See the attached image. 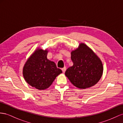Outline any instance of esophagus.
<instances>
[{
  "mask_svg": "<svg viewBox=\"0 0 123 123\" xmlns=\"http://www.w3.org/2000/svg\"><path fill=\"white\" fill-rule=\"evenodd\" d=\"M62 72H63V73H64V72H65V71H66V67H64V68H62Z\"/></svg>",
  "mask_w": 123,
  "mask_h": 123,
  "instance_id": "1",
  "label": "esophagus"
}]
</instances>
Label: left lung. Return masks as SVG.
I'll return each mask as SVG.
<instances>
[{
  "mask_svg": "<svg viewBox=\"0 0 123 123\" xmlns=\"http://www.w3.org/2000/svg\"><path fill=\"white\" fill-rule=\"evenodd\" d=\"M71 55L73 65L65 73L71 83L78 88L86 89L98 82L103 74V64L92 49L80 43Z\"/></svg>",
  "mask_w": 123,
  "mask_h": 123,
  "instance_id": "8db88e82",
  "label": "left lung"
}]
</instances>
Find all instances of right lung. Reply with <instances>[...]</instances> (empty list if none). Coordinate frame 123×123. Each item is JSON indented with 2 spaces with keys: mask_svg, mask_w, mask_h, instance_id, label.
<instances>
[{
  "mask_svg": "<svg viewBox=\"0 0 123 123\" xmlns=\"http://www.w3.org/2000/svg\"><path fill=\"white\" fill-rule=\"evenodd\" d=\"M48 50L39 48L27 60L23 68V75L30 85L39 90L49 87L56 76L62 73L55 63L47 59Z\"/></svg>",
  "mask_w": 123,
  "mask_h": 123,
  "instance_id": "right-lung-1",
  "label": "right lung"
}]
</instances>
